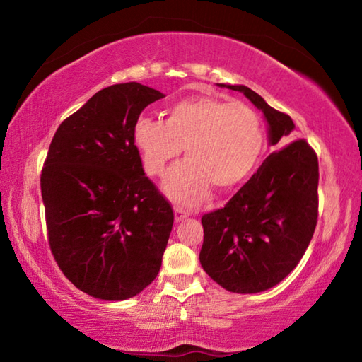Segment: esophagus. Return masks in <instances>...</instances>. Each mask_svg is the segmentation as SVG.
I'll return each mask as SVG.
<instances>
[{
  "label": "esophagus",
  "mask_w": 362,
  "mask_h": 362,
  "mask_svg": "<svg viewBox=\"0 0 362 362\" xmlns=\"http://www.w3.org/2000/svg\"><path fill=\"white\" fill-rule=\"evenodd\" d=\"M174 216H175V222H182L183 218H187L189 214H188V211H185L183 209V207H174Z\"/></svg>",
  "instance_id": "obj_1"
}]
</instances>
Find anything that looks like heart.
I'll use <instances>...</instances> for the list:
<instances>
[{"mask_svg":"<svg viewBox=\"0 0 362 362\" xmlns=\"http://www.w3.org/2000/svg\"><path fill=\"white\" fill-rule=\"evenodd\" d=\"M145 173L164 174L168 164L185 148L187 161L164 180L170 199L192 207L203 201L214 185L230 189L252 174L265 148L259 115L243 103L217 97H194L174 103L166 119L142 116L132 131Z\"/></svg>","mask_w":362,"mask_h":362,"instance_id":"obj_1","label":"heart"}]
</instances>
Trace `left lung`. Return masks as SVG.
Listing matches in <instances>:
<instances>
[{
    "label": "left lung",
    "mask_w": 362,
    "mask_h": 362,
    "mask_svg": "<svg viewBox=\"0 0 362 362\" xmlns=\"http://www.w3.org/2000/svg\"><path fill=\"white\" fill-rule=\"evenodd\" d=\"M220 86L240 90L262 110L269 144L280 146L292 139L296 126L289 115L269 107L247 86ZM317 180V156L305 139L273 151L225 207L201 218L204 272L236 293L262 292L281 283L313 238Z\"/></svg>",
    "instance_id": "1"
}]
</instances>
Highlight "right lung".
I'll list each match as a JSON object with an SVG mask.
<instances>
[{
  "mask_svg": "<svg viewBox=\"0 0 362 362\" xmlns=\"http://www.w3.org/2000/svg\"><path fill=\"white\" fill-rule=\"evenodd\" d=\"M164 94L113 84L62 121L41 170L47 241L59 268L100 300L142 292L161 268L174 211L144 173L132 131Z\"/></svg>",
  "mask_w": 362,
  "mask_h": 362,
  "instance_id": "1",
  "label": "right lung"
}]
</instances>
